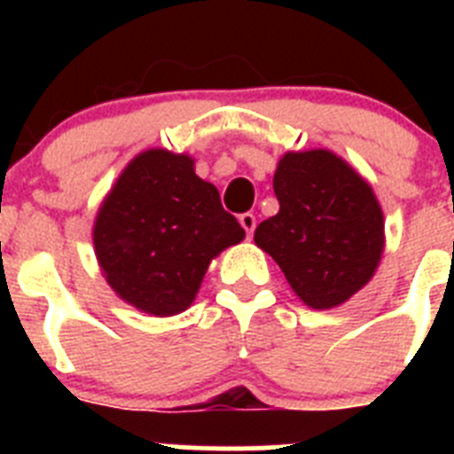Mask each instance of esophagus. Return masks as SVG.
<instances>
[{
    "mask_svg": "<svg viewBox=\"0 0 454 454\" xmlns=\"http://www.w3.org/2000/svg\"><path fill=\"white\" fill-rule=\"evenodd\" d=\"M239 223H240V227L246 230L247 239H250V236L254 234V227H256L254 214H240V215H239Z\"/></svg>",
    "mask_w": 454,
    "mask_h": 454,
    "instance_id": "esophagus-1",
    "label": "esophagus"
}]
</instances>
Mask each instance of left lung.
<instances>
[{
    "instance_id": "1",
    "label": "left lung",
    "mask_w": 454,
    "mask_h": 454,
    "mask_svg": "<svg viewBox=\"0 0 454 454\" xmlns=\"http://www.w3.org/2000/svg\"><path fill=\"white\" fill-rule=\"evenodd\" d=\"M279 211L254 243L311 309L348 302L384 252V214L371 184L330 150L286 152L272 177Z\"/></svg>"
}]
</instances>
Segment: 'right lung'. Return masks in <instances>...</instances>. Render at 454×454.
<instances>
[{
  "label": "right lung",
  "mask_w": 454,
  "mask_h": 454,
  "mask_svg": "<svg viewBox=\"0 0 454 454\" xmlns=\"http://www.w3.org/2000/svg\"><path fill=\"white\" fill-rule=\"evenodd\" d=\"M246 239L188 154L140 152L104 198L92 243L108 286L143 314L175 316L200 291L211 259Z\"/></svg>",
  "instance_id": "obj_1"
}]
</instances>
